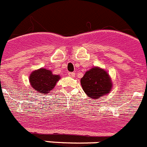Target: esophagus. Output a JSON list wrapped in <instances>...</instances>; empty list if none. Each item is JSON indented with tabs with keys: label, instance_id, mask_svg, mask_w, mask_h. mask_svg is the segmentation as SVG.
<instances>
[{
	"label": "esophagus",
	"instance_id": "34e87169",
	"mask_svg": "<svg viewBox=\"0 0 147 147\" xmlns=\"http://www.w3.org/2000/svg\"><path fill=\"white\" fill-rule=\"evenodd\" d=\"M68 76H69V77H75V76H76V73L75 72H68Z\"/></svg>",
	"mask_w": 147,
	"mask_h": 147
}]
</instances>
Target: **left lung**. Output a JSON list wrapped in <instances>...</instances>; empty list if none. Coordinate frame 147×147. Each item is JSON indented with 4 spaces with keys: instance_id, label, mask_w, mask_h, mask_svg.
<instances>
[{
    "instance_id": "left-lung-1",
    "label": "left lung",
    "mask_w": 147,
    "mask_h": 147,
    "mask_svg": "<svg viewBox=\"0 0 147 147\" xmlns=\"http://www.w3.org/2000/svg\"><path fill=\"white\" fill-rule=\"evenodd\" d=\"M81 84L85 93L92 99H97L109 93L112 87L108 74L98 67L87 71L81 79Z\"/></svg>"
}]
</instances>
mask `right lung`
I'll return each instance as SVG.
<instances>
[{
    "instance_id": "add662e5",
    "label": "right lung",
    "mask_w": 147,
    "mask_h": 147,
    "mask_svg": "<svg viewBox=\"0 0 147 147\" xmlns=\"http://www.w3.org/2000/svg\"><path fill=\"white\" fill-rule=\"evenodd\" d=\"M60 78L59 76L53 75L52 71L43 68L33 71L29 78L30 83L34 90L42 94H47L53 90Z\"/></svg>"
}]
</instances>
